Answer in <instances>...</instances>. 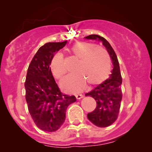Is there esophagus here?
<instances>
[{
  "label": "esophagus",
  "mask_w": 152,
  "mask_h": 152,
  "mask_svg": "<svg viewBox=\"0 0 152 152\" xmlns=\"http://www.w3.org/2000/svg\"><path fill=\"white\" fill-rule=\"evenodd\" d=\"M82 97H83V96H82V95H81V94L76 95V99H78V100H79V99H81Z\"/></svg>",
  "instance_id": "obj_1"
}]
</instances>
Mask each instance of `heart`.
I'll use <instances>...</instances> for the list:
<instances>
[{
    "label": "heart",
    "instance_id": "1",
    "mask_svg": "<svg viewBox=\"0 0 152 152\" xmlns=\"http://www.w3.org/2000/svg\"><path fill=\"white\" fill-rule=\"evenodd\" d=\"M70 51L80 59L76 67L77 74L70 75L62 81V88L68 93H79L85 87L87 82L90 85H97L108 78L111 70V60L107 52L94 44L78 42L73 44ZM53 76L62 79L67 73L62 53L55 55L50 62Z\"/></svg>",
    "mask_w": 152,
    "mask_h": 152
}]
</instances>
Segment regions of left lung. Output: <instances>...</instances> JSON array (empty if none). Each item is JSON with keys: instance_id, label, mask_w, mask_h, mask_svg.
I'll return each instance as SVG.
<instances>
[{"instance_id": "obj_1", "label": "left lung", "mask_w": 152, "mask_h": 152, "mask_svg": "<svg viewBox=\"0 0 152 152\" xmlns=\"http://www.w3.org/2000/svg\"><path fill=\"white\" fill-rule=\"evenodd\" d=\"M85 38L101 41L113 61V69L110 78L85 94L86 96L93 97L97 104L96 109L87 114V118L96 126L107 127L118 118L121 103L122 77L119 62L115 52L103 37L91 34Z\"/></svg>"}]
</instances>
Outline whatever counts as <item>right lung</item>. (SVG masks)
Returning <instances> with one entry per match:
<instances>
[{"label": "right lung", "mask_w": 152, "mask_h": 152, "mask_svg": "<svg viewBox=\"0 0 152 152\" xmlns=\"http://www.w3.org/2000/svg\"><path fill=\"white\" fill-rule=\"evenodd\" d=\"M66 43L48 42L41 46L27 71L25 88L29 113L37 126L45 132L59 129L65 120L67 107L76 101L74 96L62 93L50 67L55 53Z\"/></svg>", "instance_id": "obj_1"}]
</instances>
